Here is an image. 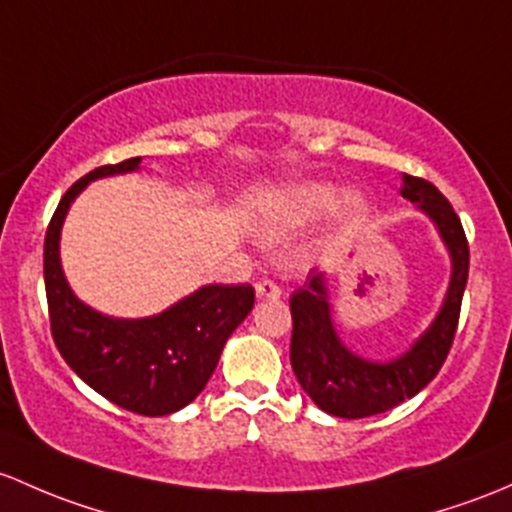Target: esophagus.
<instances>
[{"mask_svg": "<svg viewBox=\"0 0 512 512\" xmlns=\"http://www.w3.org/2000/svg\"><path fill=\"white\" fill-rule=\"evenodd\" d=\"M255 292H257V299H267V301H277L282 297V289H279L272 279H260Z\"/></svg>", "mask_w": 512, "mask_h": 512, "instance_id": "1", "label": "esophagus"}]
</instances>
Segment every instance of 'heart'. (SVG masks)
<instances>
[{"label":"heart","mask_w":512,"mask_h":512,"mask_svg":"<svg viewBox=\"0 0 512 512\" xmlns=\"http://www.w3.org/2000/svg\"><path fill=\"white\" fill-rule=\"evenodd\" d=\"M326 213L333 238H346L368 220L370 201L355 188L338 193V188L326 181H299L272 191L262 201L257 223L270 238H284L311 228Z\"/></svg>","instance_id":"heart-1"}]
</instances>
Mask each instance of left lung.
Wrapping results in <instances>:
<instances>
[{
	"label": "left lung",
	"instance_id": "1",
	"mask_svg": "<svg viewBox=\"0 0 512 512\" xmlns=\"http://www.w3.org/2000/svg\"><path fill=\"white\" fill-rule=\"evenodd\" d=\"M402 198L427 215L449 255V284L432 324L400 355L378 360L351 351L333 321L331 277L314 270L292 297V368L316 407L343 419L387 412L427 387L444 365L461 299L469 279V242L459 215L437 186L417 176H402Z\"/></svg>",
	"mask_w": 512,
	"mask_h": 512
}]
</instances>
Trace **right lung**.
I'll list each match as a JSON object with an SVG mask.
<instances>
[{"instance_id": "obj_1", "label": "right lung", "mask_w": 512, "mask_h": 512, "mask_svg": "<svg viewBox=\"0 0 512 512\" xmlns=\"http://www.w3.org/2000/svg\"><path fill=\"white\" fill-rule=\"evenodd\" d=\"M142 161L132 157L100 166L68 188L43 242V279L53 341L73 373L122 410L164 417L196 400L211 380L225 343L255 306V289L203 284L142 319L102 314L78 299L61 262L66 215L88 184L132 174Z\"/></svg>"}]
</instances>
